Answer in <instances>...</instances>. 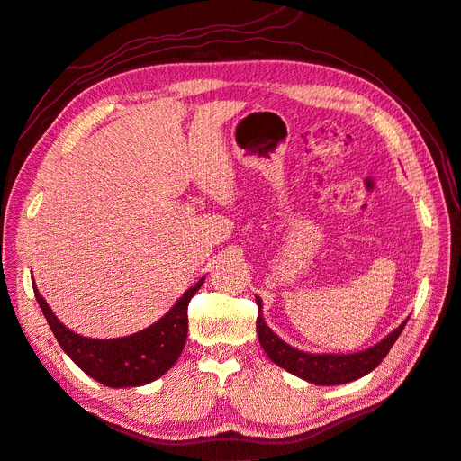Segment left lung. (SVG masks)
Returning <instances> with one entry per match:
<instances>
[{"label":"left lung","instance_id":"left-lung-1","mask_svg":"<svg viewBox=\"0 0 461 461\" xmlns=\"http://www.w3.org/2000/svg\"><path fill=\"white\" fill-rule=\"evenodd\" d=\"M256 303L259 308L258 321H256L258 337H259L261 348L267 352L269 359L278 367H283L288 373L300 376V379L308 381L312 384H321V386L352 383V381L361 379V376H366L367 373H371L386 357L390 348H393V344L398 340V337L410 319L408 317L398 329L388 332L381 342H376L371 348H366V350H361V352H356V354H310V352L298 350V348L286 344L283 339H278L276 334L267 327V323H265L263 302L259 296H256Z\"/></svg>","mask_w":461,"mask_h":461}]
</instances>
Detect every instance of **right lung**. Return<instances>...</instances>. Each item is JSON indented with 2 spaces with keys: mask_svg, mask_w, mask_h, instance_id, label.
I'll use <instances>...</instances> for the list:
<instances>
[{
  "mask_svg": "<svg viewBox=\"0 0 461 461\" xmlns=\"http://www.w3.org/2000/svg\"><path fill=\"white\" fill-rule=\"evenodd\" d=\"M205 276L190 286L173 308L148 329L121 339H88L67 329L55 317L32 281L34 296L63 352L92 379L111 388L142 386L159 379L183 354L188 334V302Z\"/></svg>",
  "mask_w": 461,
  "mask_h": 461,
  "instance_id": "add662e5",
  "label": "right lung"
}]
</instances>
